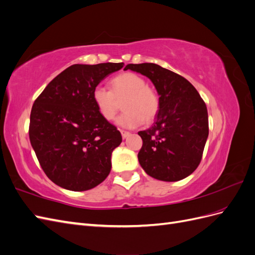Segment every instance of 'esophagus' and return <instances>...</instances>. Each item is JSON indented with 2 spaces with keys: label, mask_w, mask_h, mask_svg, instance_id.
I'll return each mask as SVG.
<instances>
[{
  "label": "esophagus",
  "mask_w": 255,
  "mask_h": 255,
  "mask_svg": "<svg viewBox=\"0 0 255 255\" xmlns=\"http://www.w3.org/2000/svg\"><path fill=\"white\" fill-rule=\"evenodd\" d=\"M121 135H122V138H127L128 135H129V132H128V130H125V129H121Z\"/></svg>",
  "instance_id": "1"
}]
</instances>
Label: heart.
Instances as JSON below:
<instances>
[{
  "label": "heart",
  "mask_w": 255,
  "mask_h": 255,
  "mask_svg": "<svg viewBox=\"0 0 255 255\" xmlns=\"http://www.w3.org/2000/svg\"><path fill=\"white\" fill-rule=\"evenodd\" d=\"M110 87L111 90L97 86L92 90V101L105 120L115 118L120 107L119 102L123 99L122 109L125 112L116 121L118 126L133 128L142 125L143 121L151 122L155 119L160 109L159 96L145 85L140 75L133 72L116 75L110 81Z\"/></svg>",
  "instance_id": "b5f03b06"
}]
</instances>
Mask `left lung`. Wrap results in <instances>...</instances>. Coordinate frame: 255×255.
I'll return each instance as SVG.
<instances>
[{
	"instance_id": "left-lung-1",
	"label": "left lung",
	"mask_w": 255,
	"mask_h": 255,
	"mask_svg": "<svg viewBox=\"0 0 255 255\" xmlns=\"http://www.w3.org/2000/svg\"><path fill=\"white\" fill-rule=\"evenodd\" d=\"M128 69L149 78L160 99L154 126L138 132L142 139L139 164L156 180L185 179L202 159L208 136L205 102L186 79L156 64H129Z\"/></svg>"
}]
</instances>
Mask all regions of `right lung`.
I'll use <instances>...</instances> for the list:
<instances>
[{"label": "right lung", "mask_w": 255, "mask_h": 255, "mask_svg": "<svg viewBox=\"0 0 255 255\" xmlns=\"http://www.w3.org/2000/svg\"><path fill=\"white\" fill-rule=\"evenodd\" d=\"M123 65H72L35 100L28 128L30 144L42 170L58 186L88 190L110 174L112 152L122 137L99 114L92 90Z\"/></svg>", "instance_id": "right-lung-1"}]
</instances>
